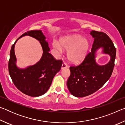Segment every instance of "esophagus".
Returning a JSON list of instances; mask_svg holds the SVG:
<instances>
[{
    "mask_svg": "<svg viewBox=\"0 0 125 125\" xmlns=\"http://www.w3.org/2000/svg\"><path fill=\"white\" fill-rule=\"evenodd\" d=\"M67 67H68V65L67 64V63H65V62H63L62 65V67H61L62 68V69H64L65 68H67Z\"/></svg>",
    "mask_w": 125,
    "mask_h": 125,
    "instance_id": "obj_1",
    "label": "esophagus"
}]
</instances>
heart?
<instances>
[{
    "mask_svg": "<svg viewBox=\"0 0 125 125\" xmlns=\"http://www.w3.org/2000/svg\"><path fill=\"white\" fill-rule=\"evenodd\" d=\"M52 45L60 53L62 49L68 51V58L74 63L80 62L85 57L89 46L87 40L78 35L67 36L60 40V43L54 41Z\"/></svg>",
    "mask_w": 125,
    "mask_h": 125,
    "instance_id": "b5f03b06",
    "label": "heart"
}]
</instances>
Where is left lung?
<instances>
[{
    "instance_id": "1",
    "label": "left lung",
    "mask_w": 125,
    "mask_h": 125,
    "mask_svg": "<svg viewBox=\"0 0 125 125\" xmlns=\"http://www.w3.org/2000/svg\"><path fill=\"white\" fill-rule=\"evenodd\" d=\"M90 35L94 39L91 52L80 64L69 68L71 75L67 87L76 97L89 95L98 90L110 78L115 65L116 50L110 38L105 33L96 31H91ZM100 48L111 56V60L104 66L98 65L94 59L96 51Z\"/></svg>"
}]
</instances>
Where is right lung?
Masks as SVG:
<instances>
[{
	"label": "right lung",
	"instance_id": "obj_1",
	"mask_svg": "<svg viewBox=\"0 0 125 125\" xmlns=\"http://www.w3.org/2000/svg\"><path fill=\"white\" fill-rule=\"evenodd\" d=\"M30 35L40 41L43 54L37 63L24 69L16 66L14 47L16 41L22 36ZM46 37L41 30H32L24 33L12 45L10 53L8 68L10 77L14 85L20 92L27 95L37 97L42 95L50 88L56 73L60 71L62 60H56L50 53V48Z\"/></svg>",
	"mask_w": 125,
	"mask_h": 125
}]
</instances>
